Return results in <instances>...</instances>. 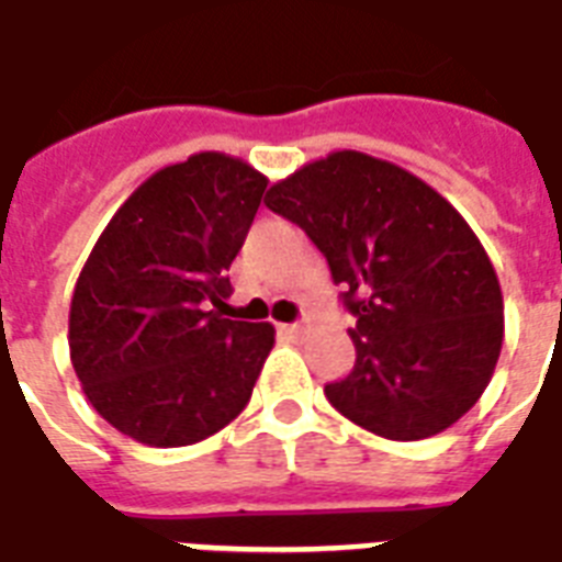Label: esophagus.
Masks as SVG:
<instances>
[{"instance_id":"1","label":"esophagus","mask_w":562,"mask_h":562,"mask_svg":"<svg viewBox=\"0 0 562 562\" xmlns=\"http://www.w3.org/2000/svg\"><path fill=\"white\" fill-rule=\"evenodd\" d=\"M282 331H285V335H291V337H300L305 331V326L303 323H285V326H280Z\"/></svg>"}]
</instances>
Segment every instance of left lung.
<instances>
[{"instance_id": "obj_1", "label": "left lung", "mask_w": 562, "mask_h": 562, "mask_svg": "<svg viewBox=\"0 0 562 562\" xmlns=\"http://www.w3.org/2000/svg\"><path fill=\"white\" fill-rule=\"evenodd\" d=\"M305 231L355 317L352 372L328 404L392 441L430 439L485 392L503 349V291L453 204L395 164L344 149L268 190Z\"/></svg>"}]
</instances>
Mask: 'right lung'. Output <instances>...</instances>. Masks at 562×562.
<instances>
[{
    "label": "right lung",
    "instance_id": "obj_1",
    "mask_svg": "<svg viewBox=\"0 0 562 562\" xmlns=\"http://www.w3.org/2000/svg\"><path fill=\"white\" fill-rule=\"evenodd\" d=\"M268 178L225 153L149 176L121 204L71 296L68 349L86 398L115 430L184 447L231 424L273 346L271 323L225 321L227 268Z\"/></svg>",
    "mask_w": 562,
    "mask_h": 562
}]
</instances>
